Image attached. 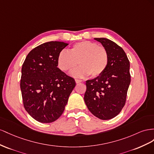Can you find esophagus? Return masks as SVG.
<instances>
[{
  "label": "esophagus",
  "instance_id": "34e87169",
  "mask_svg": "<svg viewBox=\"0 0 154 154\" xmlns=\"http://www.w3.org/2000/svg\"><path fill=\"white\" fill-rule=\"evenodd\" d=\"M75 82H76V83H79V82H81L82 81V80H80V79H76L75 80Z\"/></svg>",
  "mask_w": 154,
  "mask_h": 154
}]
</instances>
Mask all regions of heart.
<instances>
[{"label":"heart","instance_id":"obj_1","mask_svg":"<svg viewBox=\"0 0 154 154\" xmlns=\"http://www.w3.org/2000/svg\"><path fill=\"white\" fill-rule=\"evenodd\" d=\"M108 61V54L104 47L88 41L75 44L70 52L63 50L58 56V66L62 71L73 69L79 64L81 67L70 74L79 77L89 75L92 77L100 76L106 70Z\"/></svg>","mask_w":154,"mask_h":154}]
</instances>
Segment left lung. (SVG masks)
Masks as SVG:
<instances>
[{
    "label": "left lung",
    "mask_w": 154,
    "mask_h": 154,
    "mask_svg": "<svg viewBox=\"0 0 154 154\" xmlns=\"http://www.w3.org/2000/svg\"><path fill=\"white\" fill-rule=\"evenodd\" d=\"M108 54V66L104 73L86 82L84 99L95 117L108 120L117 116L124 107L131 77L130 62L123 49L106 38H95Z\"/></svg>",
    "instance_id": "left-lung-1"
}]
</instances>
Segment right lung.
<instances>
[{"mask_svg":"<svg viewBox=\"0 0 154 154\" xmlns=\"http://www.w3.org/2000/svg\"><path fill=\"white\" fill-rule=\"evenodd\" d=\"M68 44L43 43L31 51L23 64L20 90L24 108L34 119L50 123L62 115L74 79L57 68L58 56Z\"/></svg>","mask_w":154,"mask_h":154,"instance_id":"right-lung-1","label":"right lung"}]
</instances>
